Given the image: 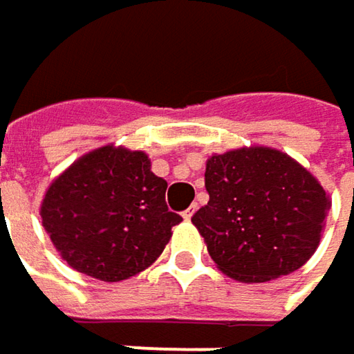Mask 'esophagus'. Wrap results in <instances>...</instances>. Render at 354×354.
<instances>
[{
    "mask_svg": "<svg viewBox=\"0 0 354 354\" xmlns=\"http://www.w3.org/2000/svg\"><path fill=\"white\" fill-rule=\"evenodd\" d=\"M194 212H196V205H192V207H188V209H186V210H184V212H182V216H184L186 221H190Z\"/></svg>",
    "mask_w": 354,
    "mask_h": 354,
    "instance_id": "1",
    "label": "esophagus"
}]
</instances>
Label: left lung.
Wrapping results in <instances>:
<instances>
[{
  "instance_id": "8db88e82",
  "label": "left lung",
  "mask_w": 354,
  "mask_h": 354,
  "mask_svg": "<svg viewBox=\"0 0 354 354\" xmlns=\"http://www.w3.org/2000/svg\"><path fill=\"white\" fill-rule=\"evenodd\" d=\"M209 203L192 216L212 261L243 283H261L304 266L318 249L330 196L292 156L266 145L212 153Z\"/></svg>"
}]
</instances>
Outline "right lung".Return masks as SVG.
<instances>
[{"mask_svg": "<svg viewBox=\"0 0 354 354\" xmlns=\"http://www.w3.org/2000/svg\"><path fill=\"white\" fill-rule=\"evenodd\" d=\"M166 188L145 151L103 145L50 182L42 225L73 270L101 281L129 279L162 255L182 221L166 207Z\"/></svg>", "mask_w": 354, "mask_h": 354, "instance_id": "right-lung-1", "label": "right lung"}]
</instances>
